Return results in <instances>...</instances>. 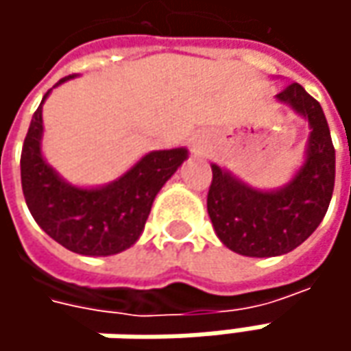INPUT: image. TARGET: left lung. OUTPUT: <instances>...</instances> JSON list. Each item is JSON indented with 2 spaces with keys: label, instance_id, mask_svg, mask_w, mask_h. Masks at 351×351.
<instances>
[{
  "label": "left lung",
  "instance_id": "left-lung-1",
  "mask_svg": "<svg viewBox=\"0 0 351 351\" xmlns=\"http://www.w3.org/2000/svg\"><path fill=\"white\" fill-rule=\"evenodd\" d=\"M276 99L308 121L311 134L299 171L279 189L262 191L213 164L207 210L224 246L248 258H271L301 246L322 223L336 176V152L320 103L289 84Z\"/></svg>",
  "mask_w": 351,
  "mask_h": 351
}]
</instances>
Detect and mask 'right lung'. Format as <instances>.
<instances>
[{
    "instance_id": "1",
    "label": "right lung",
    "mask_w": 351,
    "mask_h": 351,
    "mask_svg": "<svg viewBox=\"0 0 351 351\" xmlns=\"http://www.w3.org/2000/svg\"><path fill=\"white\" fill-rule=\"evenodd\" d=\"M72 77H62L56 86ZM48 93L34 111L21 152V185L33 219L52 240L82 256H113L130 248L141 238L158 191L187 160V148L148 152L107 185H72L43 156Z\"/></svg>"
}]
</instances>
